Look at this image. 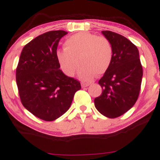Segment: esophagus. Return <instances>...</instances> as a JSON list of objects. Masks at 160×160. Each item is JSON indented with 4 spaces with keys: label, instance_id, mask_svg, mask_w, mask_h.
I'll use <instances>...</instances> for the list:
<instances>
[{
    "label": "esophagus",
    "instance_id": "34e87169",
    "mask_svg": "<svg viewBox=\"0 0 160 160\" xmlns=\"http://www.w3.org/2000/svg\"><path fill=\"white\" fill-rule=\"evenodd\" d=\"M89 83H81V86L82 88H87V87L89 86Z\"/></svg>",
    "mask_w": 160,
    "mask_h": 160
}]
</instances>
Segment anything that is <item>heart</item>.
<instances>
[{
    "instance_id": "b5f03b06",
    "label": "heart",
    "mask_w": 160,
    "mask_h": 160,
    "mask_svg": "<svg viewBox=\"0 0 160 160\" xmlns=\"http://www.w3.org/2000/svg\"><path fill=\"white\" fill-rule=\"evenodd\" d=\"M65 49L56 52V59L62 72L72 77L77 67V58L81 66L78 77L90 81L96 73L101 75L108 69L112 59V47L104 37L90 32H79L67 38L64 43Z\"/></svg>"
}]
</instances>
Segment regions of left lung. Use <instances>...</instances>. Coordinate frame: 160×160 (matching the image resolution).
I'll return each mask as SVG.
<instances>
[{
  "label": "left lung",
  "mask_w": 160,
  "mask_h": 160,
  "mask_svg": "<svg viewBox=\"0 0 160 160\" xmlns=\"http://www.w3.org/2000/svg\"><path fill=\"white\" fill-rule=\"evenodd\" d=\"M101 33L110 42L113 55L108 69L98 82L102 93L94 99V105L103 115L114 118L130 110L136 102L142 67L138 48L130 40L111 31Z\"/></svg>",
  "instance_id": "obj_1"
}]
</instances>
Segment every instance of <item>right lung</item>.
<instances>
[{
    "label": "right lung",
    "instance_id": "right-lung-1",
    "mask_svg": "<svg viewBox=\"0 0 160 160\" xmlns=\"http://www.w3.org/2000/svg\"><path fill=\"white\" fill-rule=\"evenodd\" d=\"M67 34L50 31L25 45L21 53L16 83L24 107L40 119L51 122L70 108L80 83L60 70L56 59L59 40Z\"/></svg>",
    "mask_w": 160,
    "mask_h": 160
}]
</instances>
